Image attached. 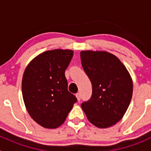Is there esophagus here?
<instances>
[{
    "label": "esophagus",
    "instance_id": "1",
    "mask_svg": "<svg viewBox=\"0 0 151 151\" xmlns=\"http://www.w3.org/2000/svg\"><path fill=\"white\" fill-rule=\"evenodd\" d=\"M76 96H77V100H78V101H80V99H81V96H80V93H76Z\"/></svg>",
    "mask_w": 151,
    "mask_h": 151
}]
</instances>
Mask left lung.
Returning <instances> with one entry per match:
<instances>
[{"label": "left lung", "instance_id": "left-lung-1", "mask_svg": "<svg viewBox=\"0 0 151 151\" xmlns=\"http://www.w3.org/2000/svg\"><path fill=\"white\" fill-rule=\"evenodd\" d=\"M80 58L93 88L91 99L82 103V108L94 126H113L123 118L132 100L130 74L121 60L107 52L82 51Z\"/></svg>", "mask_w": 151, "mask_h": 151}]
</instances>
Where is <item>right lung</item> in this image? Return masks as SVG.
Segmentation results:
<instances>
[{"mask_svg": "<svg viewBox=\"0 0 151 151\" xmlns=\"http://www.w3.org/2000/svg\"><path fill=\"white\" fill-rule=\"evenodd\" d=\"M74 52L54 50L39 55L26 67L22 92L29 115L38 124L55 129L64 123L77 101L68 91L65 71Z\"/></svg>", "mask_w": 151, "mask_h": 151, "instance_id": "obj_1", "label": "right lung"}]
</instances>
